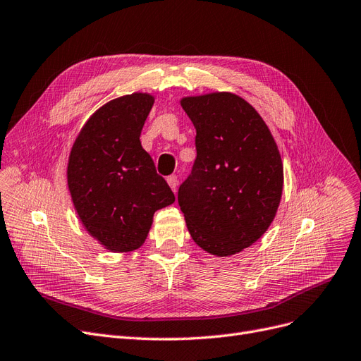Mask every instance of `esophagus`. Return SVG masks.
<instances>
[{"label":"esophagus","mask_w":361,"mask_h":361,"mask_svg":"<svg viewBox=\"0 0 361 361\" xmlns=\"http://www.w3.org/2000/svg\"><path fill=\"white\" fill-rule=\"evenodd\" d=\"M166 181H168V184H169L171 190H172V192H177V188H178V180H177V176H169V177L166 178Z\"/></svg>","instance_id":"34e87169"}]
</instances>
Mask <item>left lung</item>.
<instances>
[{
    "label": "left lung",
    "mask_w": 361,
    "mask_h": 361,
    "mask_svg": "<svg viewBox=\"0 0 361 361\" xmlns=\"http://www.w3.org/2000/svg\"><path fill=\"white\" fill-rule=\"evenodd\" d=\"M196 129V160L178 189L193 241L209 255L233 256L268 231L284 185L283 160L255 106L231 92L184 97Z\"/></svg>",
    "instance_id": "8db88e82"
}]
</instances>
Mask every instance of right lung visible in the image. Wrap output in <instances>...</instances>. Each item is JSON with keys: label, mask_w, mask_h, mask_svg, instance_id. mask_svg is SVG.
<instances>
[{"label": "right lung", "mask_w": 361, "mask_h": 361, "mask_svg": "<svg viewBox=\"0 0 361 361\" xmlns=\"http://www.w3.org/2000/svg\"><path fill=\"white\" fill-rule=\"evenodd\" d=\"M154 104L133 92L93 113L71 147L66 183L77 216L90 236L113 252L140 248L154 212L176 201L140 141Z\"/></svg>", "instance_id": "right-lung-1"}]
</instances>
